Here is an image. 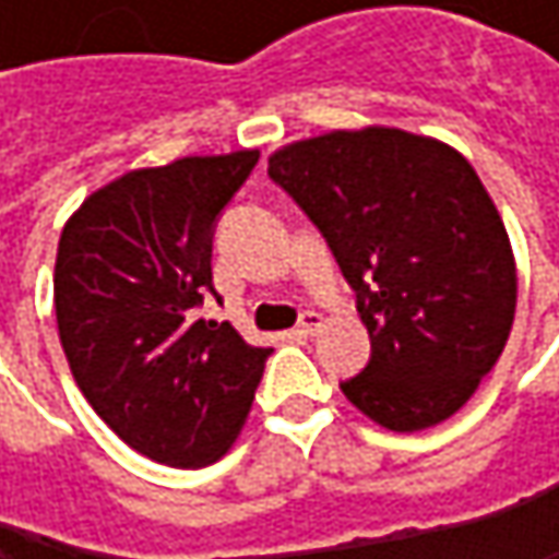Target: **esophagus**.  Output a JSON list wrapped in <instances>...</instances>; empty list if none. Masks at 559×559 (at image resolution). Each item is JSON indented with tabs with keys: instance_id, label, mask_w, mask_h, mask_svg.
I'll return each instance as SVG.
<instances>
[{
	"instance_id": "obj_1",
	"label": "esophagus",
	"mask_w": 559,
	"mask_h": 559,
	"mask_svg": "<svg viewBox=\"0 0 559 559\" xmlns=\"http://www.w3.org/2000/svg\"><path fill=\"white\" fill-rule=\"evenodd\" d=\"M320 323H323V317H320L317 310H304V313L297 317V330H300V333H317Z\"/></svg>"
}]
</instances>
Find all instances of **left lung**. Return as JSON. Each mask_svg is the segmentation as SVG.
<instances>
[{
    "label": "left lung",
    "mask_w": 559,
    "mask_h": 559,
    "mask_svg": "<svg viewBox=\"0 0 559 559\" xmlns=\"http://www.w3.org/2000/svg\"><path fill=\"white\" fill-rule=\"evenodd\" d=\"M269 177L326 239L372 356L343 394L389 430L456 414L514 320V259L473 165L401 129L330 132L269 158Z\"/></svg>",
    "instance_id": "obj_1"
}]
</instances>
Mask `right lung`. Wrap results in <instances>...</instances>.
<instances>
[{"instance_id": "1", "label": "right lung", "mask_w": 559, "mask_h": 559, "mask_svg": "<svg viewBox=\"0 0 559 559\" xmlns=\"http://www.w3.org/2000/svg\"><path fill=\"white\" fill-rule=\"evenodd\" d=\"M259 152L180 158L96 190L63 226L55 310L70 372L142 456L197 469L249 417L272 349L197 310L213 287V233Z\"/></svg>"}]
</instances>
